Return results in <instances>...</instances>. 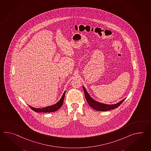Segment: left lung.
Listing matches in <instances>:
<instances>
[{
    "label": "left lung",
    "instance_id": "8db88e82",
    "mask_svg": "<svg viewBox=\"0 0 151 151\" xmlns=\"http://www.w3.org/2000/svg\"><path fill=\"white\" fill-rule=\"evenodd\" d=\"M83 88L84 93V95H85L88 104H89V106H91V107L93 108L96 111H110L111 109L116 108L124 101L126 99L125 98L122 100L120 101L119 102H118L116 104H102V103H101V102L95 100L92 97H91V96L89 95V94H88L87 91L86 89V88L84 86L83 87Z\"/></svg>",
    "mask_w": 151,
    "mask_h": 151
}]
</instances>
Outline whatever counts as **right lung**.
Returning a JSON list of instances; mask_svg holds the SVG:
<instances>
[{
  "mask_svg": "<svg viewBox=\"0 0 151 151\" xmlns=\"http://www.w3.org/2000/svg\"><path fill=\"white\" fill-rule=\"evenodd\" d=\"M65 91L64 92L63 94L62 97L60 98V101L58 102H57L56 104H53V105H51L50 106H48V107L42 108H36L32 107H31V106H29H29L30 107L31 109H32L35 112H37V113L38 112V113H40V112H43V113L54 112V111H57L63 105L64 99V96H65Z\"/></svg>",
  "mask_w": 151,
  "mask_h": 151,
  "instance_id": "add662e5",
  "label": "right lung"
}]
</instances>
